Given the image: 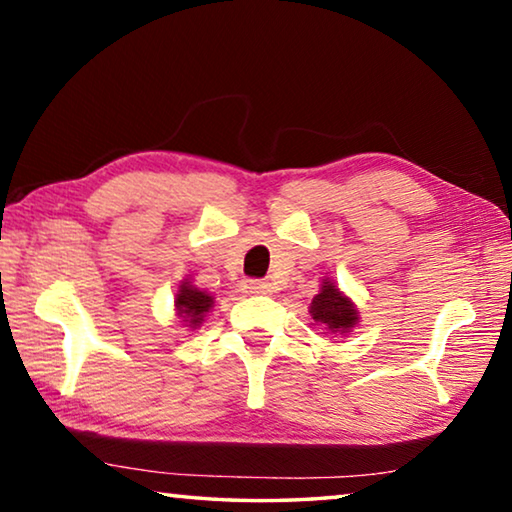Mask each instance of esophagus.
I'll list each match as a JSON object with an SVG mask.
<instances>
[{
	"instance_id": "1",
	"label": "esophagus",
	"mask_w": 512,
	"mask_h": 512,
	"mask_svg": "<svg viewBox=\"0 0 512 512\" xmlns=\"http://www.w3.org/2000/svg\"><path fill=\"white\" fill-rule=\"evenodd\" d=\"M250 293H271V284L264 280H248Z\"/></svg>"
}]
</instances>
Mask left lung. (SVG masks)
Wrapping results in <instances>:
<instances>
[{
    "mask_svg": "<svg viewBox=\"0 0 512 512\" xmlns=\"http://www.w3.org/2000/svg\"><path fill=\"white\" fill-rule=\"evenodd\" d=\"M311 316L316 323L325 325L332 332H348L357 325V311L352 302L334 287V282H323L318 296L311 300Z\"/></svg>",
    "mask_w": 512,
    "mask_h": 512,
    "instance_id": "obj_1",
    "label": "left lung"
}]
</instances>
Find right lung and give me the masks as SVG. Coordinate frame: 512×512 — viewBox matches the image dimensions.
<instances>
[{
  "mask_svg": "<svg viewBox=\"0 0 512 512\" xmlns=\"http://www.w3.org/2000/svg\"><path fill=\"white\" fill-rule=\"evenodd\" d=\"M214 305V298L210 293L198 291L192 284H183L180 291L176 293V307L180 318H185L187 323H192V327H196L201 323L203 316L210 311V307Z\"/></svg>",
  "mask_w": 512,
  "mask_h": 512,
  "instance_id": "obj_1",
  "label": "right lung"
}]
</instances>
